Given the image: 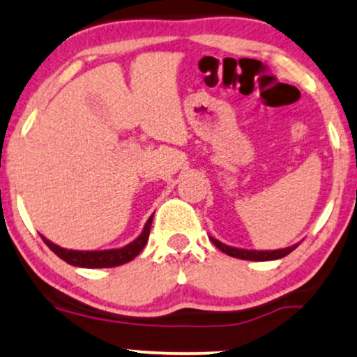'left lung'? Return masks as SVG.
Listing matches in <instances>:
<instances>
[{
	"label": "left lung",
	"instance_id": "left-lung-1",
	"mask_svg": "<svg viewBox=\"0 0 357 357\" xmlns=\"http://www.w3.org/2000/svg\"><path fill=\"white\" fill-rule=\"evenodd\" d=\"M212 243L217 246L218 250H222L223 253H227L228 257L233 258H240V259H250V261H270V259H280L286 257L296 248L298 245L288 246V248H281V250H245V248H235V246H228L222 241H218L213 236H210Z\"/></svg>",
	"mask_w": 357,
	"mask_h": 357
}]
</instances>
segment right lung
<instances>
[{"label":"right lung","mask_w":357,"mask_h":357,"mask_svg":"<svg viewBox=\"0 0 357 357\" xmlns=\"http://www.w3.org/2000/svg\"><path fill=\"white\" fill-rule=\"evenodd\" d=\"M152 217H149L147 223H145L144 230L134 241H130L129 245L122 246V248H112V250H94V252H79V250H68L63 246L52 243L47 238H44L50 248L61 259H64L66 263L73 266H81V268H112L124 265V263L134 259L137 255L142 252V248L147 243L149 233H151L152 225Z\"/></svg>","instance_id":"1"}]
</instances>
